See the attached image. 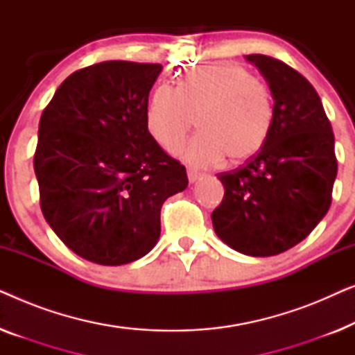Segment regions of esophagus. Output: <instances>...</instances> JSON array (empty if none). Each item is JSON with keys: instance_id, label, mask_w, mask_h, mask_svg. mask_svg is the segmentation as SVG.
<instances>
[{"instance_id": "esophagus-1", "label": "esophagus", "mask_w": 355, "mask_h": 355, "mask_svg": "<svg viewBox=\"0 0 355 355\" xmlns=\"http://www.w3.org/2000/svg\"><path fill=\"white\" fill-rule=\"evenodd\" d=\"M187 176H189V181L191 182H196V181H198V179H200L203 174L202 173H198L197 169H193V168H189L187 169Z\"/></svg>"}]
</instances>
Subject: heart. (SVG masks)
I'll use <instances>...</instances> for the list:
<instances>
[{
	"label": "heart",
	"mask_w": 355,
	"mask_h": 355,
	"mask_svg": "<svg viewBox=\"0 0 355 355\" xmlns=\"http://www.w3.org/2000/svg\"><path fill=\"white\" fill-rule=\"evenodd\" d=\"M198 132L178 150L197 166H213L227 159L245 162L270 137L275 105L270 87L249 69L232 61L184 72L179 85L155 89L145 111L152 137L166 150L182 142L192 125Z\"/></svg>",
	"instance_id": "b5f03b06"
}]
</instances>
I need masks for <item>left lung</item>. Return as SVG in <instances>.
Returning <instances> with one entry per match:
<instances>
[{"instance_id":"obj_1","label":"left lung","mask_w":355,"mask_h":355,"mask_svg":"<svg viewBox=\"0 0 355 355\" xmlns=\"http://www.w3.org/2000/svg\"><path fill=\"white\" fill-rule=\"evenodd\" d=\"M275 100L270 137L244 166L220 173L225 197L211 213L220 239L241 254L278 255L304 241L331 205L338 173L334 134L302 74L265 55H247Z\"/></svg>"}]
</instances>
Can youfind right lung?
<instances>
[{
	"label": "right lung",
	"instance_id": "add662e5",
	"mask_svg": "<svg viewBox=\"0 0 355 355\" xmlns=\"http://www.w3.org/2000/svg\"><path fill=\"white\" fill-rule=\"evenodd\" d=\"M162 64L103 61L67 77L38 124L33 169L43 216L82 259L124 265L158 242L164 200L186 168L145 124Z\"/></svg>",
	"mask_w": 355,
	"mask_h": 355
}]
</instances>
